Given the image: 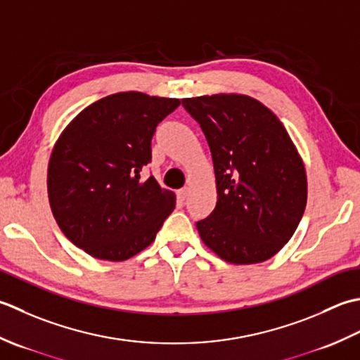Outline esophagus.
I'll list each match as a JSON object with an SVG mask.
<instances>
[{
    "instance_id": "obj_1",
    "label": "esophagus",
    "mask_w": 360,
    "mask_h": 360,
    "mask_svg": "<svg viewBox=\"0 0 360 360\" xmlns=\"http://www.w3.org/2000/svg\"><path fill=\"white\" fill-rule=\"evenodd\" d=\"M188 193H189V189H188V188H181V189H179V193H177L179 199H180V200H185L186 197H188Z\"/></svg>"
}]
</instances>
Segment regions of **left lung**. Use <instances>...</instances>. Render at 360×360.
Listing matches in <instances>:
<instances>
[{
	"mask_svg": "<svg viewBox=\"0 0 360 360\" xmlns=\"http://www.w3.org/2000/svg\"><path fill=\"white\" fill-rule=\"evenodd\" d=\"M200 124L214 165L217 203L199 221L205 245L231 264L264 262L281 250L307 200L303 160L276 115L245 94L181 99Z\"/></svg>",
	"mask_w": 360,
	"mask_h": 360,
	"instance_id": "obj_1",
	"label": "left lung"
}]
</instances>
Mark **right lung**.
Segmentation results:
<instances>
[{
	"label": "right lung",
	"mask_w": 360,
	"mask_h": 360,
	"mask_svg": "<svg viewBox=\"0 0 360 360\" xmlns=\"http://www.w3.org/2000/svg\"><path fill=\"white\" fill-rule=\"evenodd\" d=\"M179 99L122 91L84 108L58 136L48 165L57 225L93 258L126 261L155 239L175 194L141 171L158 122Z\"/></svg>",
	"instance_id": "1"
}]
</instances>
